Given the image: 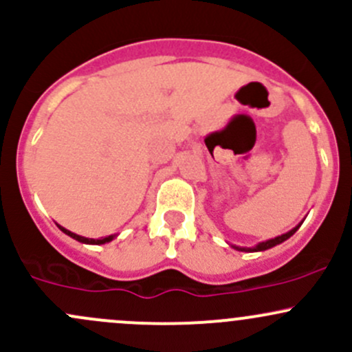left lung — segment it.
<instances>
[{
  "instance_id": "left-lung-1",
  "label": "left lung",
  "mask_w": 352,
  "mask_h": 352,
  "mask_svg": "<svg viewBox=\"0 0 352 352\" xmlns=\"http://www.w3.org/2000/svg\"><path fill=\"white\" fill-rule=\"evenodd\" d=\"M300 226H302V222L297 223V226L294 227V229H291V230H289V232H285V234H283V235H277V237L269 239V241L258 242V244H257V245H254V247H239V245H232V244H230V245H232L235 250H241V252H262V250L272 249V247H276V245L283 244L284 241H287V239L291 237V235H294V234L297 232V229H299Z\"/></svg>"
}]
</instances>
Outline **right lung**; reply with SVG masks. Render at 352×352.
<instances>
[{
    "label": "right lung",
    "instance_id": "add662e5",
    "mask_svg": "<svg viewBox=\"0 0 352 352\" xmlns=\"http://www.w3.org/2000/svg\"><path fill=\"white\" fill-rule=\"evenodd\" d=\"M56 226H58V223H56ZM58 229H60L61 232H65L67 235H69V237H72V239H75V241L82 242V244L100 245V244H107V242H111L115 237H117V234H113V235H107V237H102V239H88V237H83V235H78V234L72 232V230L65 229V227H61V226H58Z\"/></svg>",
    "mask_w": 352,
    "mask_h": 352
}]
</instances>
